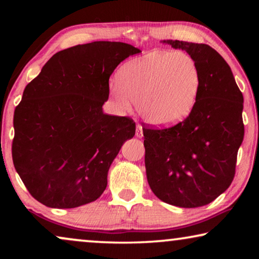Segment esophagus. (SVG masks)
Segmentation results:
<instances>
[{
  "label": "esophagus",
  "mask_w": 259,
  "mask_h": 259,
  "mask_svg": "<svg viewBox=\"0 0 259 259\" xmlns=\"http://www.w3.org/2000/svg\"><path fill=\"white\" fill-rule=\"evenodd\" d=\"M136 137H137V138L143 137V126L140 124L136 125Z\"/></svg>",
  "instance_id": "34e87169"
}]
</instances>
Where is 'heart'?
Listing matches in <instances>:
<instances>
[{
  "label": "heart",
  "instance_id": "obj_1",
  "mask_svg": "<svg viewBox=\"0 0 259 259\" xmlns=\"http://www.w3.org/2000/svg\"><path fill=\"white\" fill-rule=\"evenodd\" d=\"M111 95L122 111L136 102L139 115L157 126L171 125L190 115L198 102L201 73L183 51H154L124 65Z\"/></svg>",
  "mask_w": 259,
  "mask_h": 259
}]
</instances>
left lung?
<instances>
[{"label":"left lung","mask_w":259,"mask_h":259,"mask_svg":"<svg viewBox=\"0 0 259 259\" xmlns=\"http://www.w3.org/2000/svg\"><path fill=\"white\" fill-rule=\"evenodd\" d=\"M161 42L194 58L201 87L198 102L183 122L166 129L143 128L147 182L165 203L202 207L224 193L234 178L244 136L243 96L229 64L211 47Z\"/></svg>","instance_id":"1"}]
</instances>
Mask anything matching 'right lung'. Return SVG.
Wrapping results in <instances>:
<instances>
[{"label":"right lung","mask_w":259,"mask_h":259,"mask_svg":"<svg viewBox=\"0 0 259 259\" xmlns=\"http://www.w3.org/2000/svg\"><path fill=\"white\" fill-rule=\"evenodd\" d=\"M123 42L96 41L57 52L26 85L14 115L12 160L38 202L68 209L94 202L135 122L107 115L109 76L139 54Z\"/></svg>","instance_id":"1"}]
</instances>
